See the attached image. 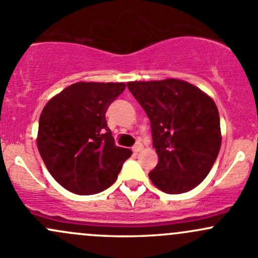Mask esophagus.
Listing matches in <instances>:
<instances>
[{"mask_svg": "<svg viewBox=\"0 0 258 258\" xmlns=\"http://www.w3.org/2000/svg\"><path fill=\"white\" fill-rule=\"evenodd\" d=\"M141 148H142L141 142H136L134 147H132V151H134L135 153H137V152H140V151H141Z\"/></svg>", "mask_w": 258, "mask_h": 258, "instance_id": "esophagus-1", "label": "esophagus"}]
</instances>
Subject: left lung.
<instances>
[{
	"instance_id": "1",
	"label": "left lung",
	"mask_w": 258,
	"mask_h": 258,
	"mask_svg": "<svg viewBox=\"0 0 258 258\" xmlns=\"http://www.w3.org/2000/svg\"><path fill=\"white\" fill-rule=\"evenodd\" d=\"M151 122L158 163L151 181L166 194L199 186L212 168L221 147L220 114L212 98L182 80L127 83Z\"/></svg>"
}]
</instances>
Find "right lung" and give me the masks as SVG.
I'll use <instances>...</instances> for the list:
<instances>
[{
    "instance_id": "add662e5",
    "label": "right lung",
    "mask_w": 258,
    "mask_h": 258,
    "mask_svg": "<svg viewBox=\"0 0 258 258\" xmlns=\"http://www.w3.org/2000/svg\"><path fill=\"white\" fill-rule=\"evenodd\" d=\"M123 82H77L48 101L38 122L37 147L52 177L77 195L105 191L132 151L114 145L106 121Z\"/></svg>"
}]
</instances>
